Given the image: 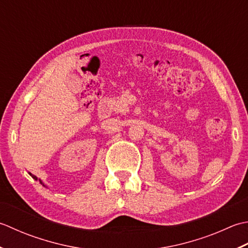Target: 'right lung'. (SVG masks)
Returning a JSON list of instances; mask_svg holds the SVG:
<instances>
[{
  "label": "right lung",
  "mask_w": 248,
  "mask_h": 248,
  "mask_svg": "<svg viewBox=\"0 0 248 248\" xmlns=\"http://www.w3.org/2000/svg\"><path fill=\"white\" fill-rule=\"evenodd\" d=\"M31 175H32V174H31ZM32 176H33V178H34L35 180H37V179H36V176H34V175H32ZM39 181H40V180H39ZM40 183H42V181H40ZM42 184H43V183H42Z\"/></svg>",
  "instance_id": "right-lung-1"
}]
</instances>
